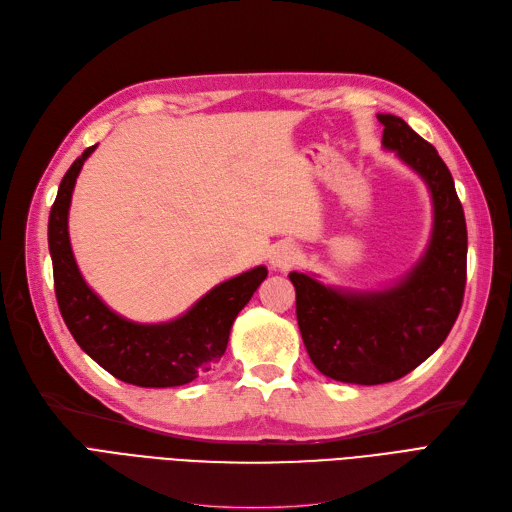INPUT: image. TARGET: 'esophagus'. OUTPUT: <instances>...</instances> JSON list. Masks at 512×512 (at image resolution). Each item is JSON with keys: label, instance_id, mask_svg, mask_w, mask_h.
<instances>
[{"label": "esophagus", "instance_id": "obj_1", "mask_svg": "<svg viewBox=\"0 0 512 512\" xmlns=\"http://www.w3.org/2000/svg\"><path fill=\"white\" fill-rule=\"evenodd\" d=\"M299 259V251L295 249L293 244L289 242H278L276 246H272L270 251V263L274 268H280V270H287L291 268L293 263Z\"/></svg>", "mask_w": 512, "mask_h": 512}]
</instances>
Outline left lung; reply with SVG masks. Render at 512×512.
Segmentation results:
<instances>
[{"instance_id": "8db88e82", "label": "left lung", "mask_w": 512, "mask_h": 512, "mask_svg": "<svg viewBox=\"0 0 512 512\" xmlns=\"http://www.w3.org/2000/svg\"><path fill=\"white\" fill-rule=\"evenodd\" d=\"M382 143L418 173L432 196L434 225L424 257L382 291H342L291 272L297 325L314 367L337 382L401 380L449 335L466 287V219L439 151L405 120L380 113Z\"/></svg>"}]
</instances>
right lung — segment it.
Listing matches in <instances>:
<instances>
[{"label":"right lung","instance_id":"add662e5","mask_svg":"<svg viewBox=\"0 0 512 512\" xmlns=\"http://www.w3.org/2000/svg\"><path fill=\"white\" fill-rule=\"evenodd\" d=\"M92 145L65 173L48 219L54 293L67 329L78 346L113 377L141 388H173L211 371L227 348L238 312L249 304L268 270L257 266L221 282L183 316L139 325L109 310L82 278L73 259L67 217L75 179Z\"/></svg>","mask_w":512,"mask_h":512}]
</instances>
